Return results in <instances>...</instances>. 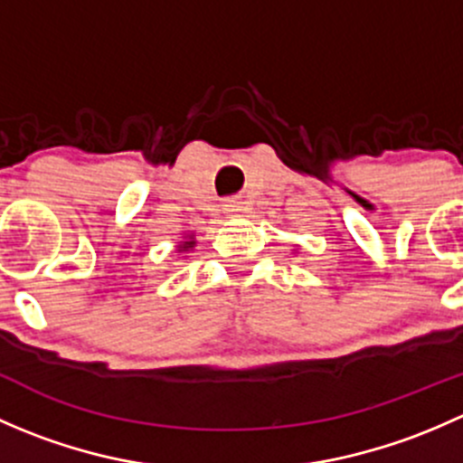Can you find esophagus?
<instances>
[{"label":"esophagus","instance_id":"1","mask_svg":"<svg viewBox=\"0 0 463 463\" xmlns=\"http://www.w3.org/2000/svg\"><path fill=\"white\" fill-rule=\"evenodd\" d=\"M223 210H226L228 217H237V214L244 210V203H241L240 199H228V202L223 203Z\"/></svg>","mask_w":463,"mask_h":463}]
</instances>
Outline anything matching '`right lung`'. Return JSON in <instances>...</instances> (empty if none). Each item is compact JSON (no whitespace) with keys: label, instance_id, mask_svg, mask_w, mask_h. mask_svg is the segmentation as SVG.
<instances>
[{"label":"right lung","instance_id":"right-lung-1","mask_svg":"<svg viewBox=\"0 0 463 463\" xmlns=\"http://www.w3.org/2000/svg\"><path fill=\"white\" fill-rule=\"evenodd\" d=\"M194 244H197V241H194V237L190 235L188 240H185V241H181V244H179V253H185V250H190V249H193Z\"/></svg>","mask_w":463,"mask_h":463}]
</instances>
